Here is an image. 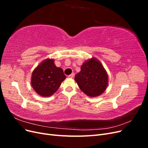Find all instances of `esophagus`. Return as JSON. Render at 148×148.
<instances>
[{
    "mask_svg": "<svg viewBox=\"0 0 148 148\" xmlns=\"http://www.w3.org/2000/svg\"><path fill=\"white\" fill-rule=\"evenodd\" d=\"M74 76H75V74H74V73H71V75H69V76H68V77H69V78H73Z\"/></svg>",
    "mask_w": 148,
    "mask_h": 148,
    "instance_id": "obj_1",
    "label": "esophagus"
}]
</instances>
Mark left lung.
I'll return each instance as SVG.
<instances>
[{
	"label": "left lung",
	"instance_id": "8db88e82",
	"mask_svg": "<svg viewBox=\"0 0 148 148\" xmlns=\"http://www.w3.org/2000/svg\"><path fill=\"white\" fill-rule=\"evenodd\" d=\"M80 89L90 97L99 96L108 85V75L101 62L92 57L81 66V71L75 77Z\"/></svg>",
	"mask_w": 148,
	"mask_h": 148
}]
</instances>
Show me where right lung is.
Wrapping results in <instances>:
<instances>
[{
	"label": "right lung",
	"mask_w": 148,
	"mask_h": 148,
	"mask_svg": "<svg viewBox=\"0 0 148 148\" xmlns=\"http://www.w3.org/2000/svg\"><path fill=\"white\" fill-rule=\"evenodd\" d=\"M65 78L63 70L56 66L54 60L47 59L33 70L31 83L39 95L49 97L57 91Z\"/></svg>",
	"instance_id": "obj_1"
}]
</instances>
